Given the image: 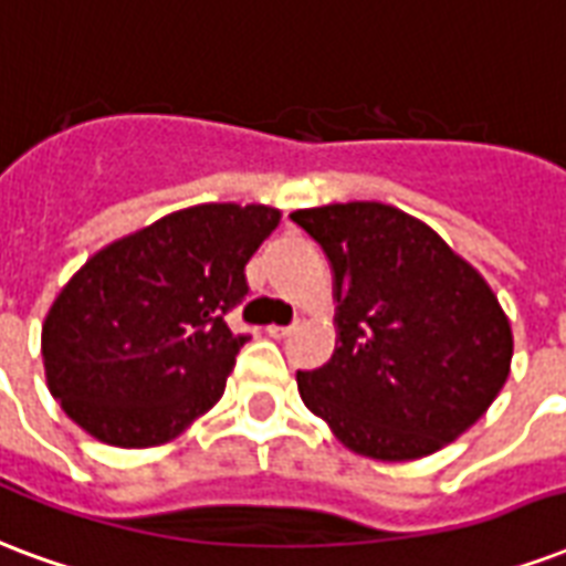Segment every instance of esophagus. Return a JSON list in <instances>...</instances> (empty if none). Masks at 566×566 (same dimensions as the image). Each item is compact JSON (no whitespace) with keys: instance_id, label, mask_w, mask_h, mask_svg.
<instances>
[{"instance_id":"obj_1","label":"esophagus","mask_w":566,"mask_h":566,"mask_svg":"<svg viewBox=\"0 0 566 566\" xmlns=\"http://www.w3.org/2000/svg\"><path fill=\"white\" fill-rule=\"evenodd\" d=\"M292 331H295V325H268L265 334L274 339H283V337H289Z\"/></svg>"}]
</instances>
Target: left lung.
<instances>
[{"mask_svg":"<svg viewBox=\"0 0 566 566\" xmlns=\"http://www.w3.org/2000/svg\"><path fill=\"white\" fill-rule=\"evenodd\" d=\"M295 220L334 268L339 346L298 369L304 406L348 450L420 460L483 418L513 358L486 280L436 229L381 202L301 208Z\"/></svg>","mask_w":566,"mask_h":566,"instance_id":"obj_1","label":"left lung"}]
</instances>
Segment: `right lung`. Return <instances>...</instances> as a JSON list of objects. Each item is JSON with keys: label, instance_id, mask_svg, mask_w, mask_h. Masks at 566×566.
<instances>
[{"label": "right lung", "instance_id": "add662e5", "mask_svg": "<svg viewBox=\"0 0 566 566\" xmlns=\"http://www.w3.org/2000/svg\"><path fill=\"white\" fill-rule=\"evenodd\" d=\"M277 208L208 202L97 250L67 280L41 331L46 388L104 444L155 448L206 415L248 334L227 313Z\"/></svg>", "mask_w": 566, "mask_h": 566}]
</instances>
